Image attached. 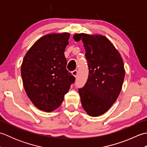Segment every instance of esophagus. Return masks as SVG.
<instances>
[{
	"label": "esophagus",
	"mask_w": 147,
	"mask_h": 147,
	"mask_svg": "<svg viewBox=\"0 0 147 147\" xmlns=\"http://www.w3.org/2000/svg\"><path fill=\"white\" fill-rule=\"evenodd\" d=\"M72 74L74 76V77H76L77 75H78V72L77 70H74L73 71H72Z\"/></svg>",
	"instance_id": "obj_1"
}]
</instances>
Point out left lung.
<instances>
[{"label": "left lung", "instance_id": "left-lung-1", "mask_svg": "<svg viewBox=\"0 0 147 147\" xmlns=\"http://www.w3.org/2000/svg\"><path fill=\"white\" fill-rule=\"evenodd\" d=\"M73 38L82 40L89 69L87 82L78 90L82 107L90 116L97 117L105 113L119 95L125 76L123 59L104 35L76 33Z\"/></svg>", "mask_w": 147, "mask_h": 147}]
</instances>
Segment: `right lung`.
<instances>
[{
    "mask_svg": "<svg viewBox=\"0 0 147 147\" xmlns=\"http://www.w3.org/2000/svg\"><path fill=\"white\" fill-rule=\"evenodd\" d=\"M70 34L51 33L39 38L26 52L21 64L23 86L33 105L51 112L64 100L74 77L66 69L64 51Z\"/></svg>",
    "mask_w": 147,
    "mask_h": 147,
    "instance_id": "right-lung-1",
    "label": "right lung"
}]
</instances>
